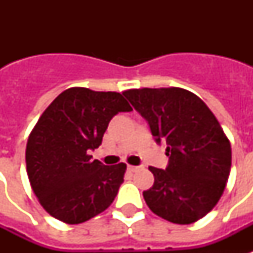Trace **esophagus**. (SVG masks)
Returning <instances> with one entry per match:
<instances>
[{
    "label": "esophagus",
    "instance_id": "esophagus-1",
    "mask_svg": "<svg viewBox=\"0 0 253 253\" xmlns=\"http://www.w3.org/2000/svg\"><path fill=\"white\" fill-rule=\"evenodd\" d=\"M139 168H140V167H135V166H128V167H127V169H128L130 172H136V170H138Z\"/></svg>",
    "mask_w": 253,
    "mask_h": 253
}]
</instances>
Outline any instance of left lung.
Here are the masks:
<instances>
[{
  "mask_svg": "<svg viewBox=\"0 0 253 253\" xmlns=\"http://www.w3.org/2000/svg\"><path fill=\"white\" fill-rule=\"evenodd\" d=\"M123 94L167 146L168 167H150L148 208L172 223L204 218L223 194L231 169V144L218 119L194 93L181 87L130 89Z\"/></svg>",
  "mask_w": 253,
  "mask_h": 253,
  "instance_id": "left-lung-1",
  "label": "left lung"
}]
</instances>
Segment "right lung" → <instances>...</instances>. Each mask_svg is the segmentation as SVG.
<instances>
[{"label":"right lung","instance_id":"add662e5","mask_svg":"<svg viewBox=\"0 0 253 253\" xmlns=\"http://www.w3.org/2000/svg\"><path fill=\"white\" fill-rule=\"evenodd\" d=\"M132 107L117 91L69 87L53 99L31 131L26 169L38 201L68 224L105 211L123 182L126 164L91 160L111 118Z\"/></svg>","mask_w":253,"mask_h":253}]
</instances>
